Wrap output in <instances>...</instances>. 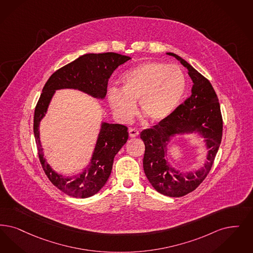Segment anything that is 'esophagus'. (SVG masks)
<instances>
[{"label": "esophagus", "instance_id": "34e87169", "mask_svg": "<svg viewBox=\"0 0 253 253\" xmlns=\"http://www.w3.org/2000/svg\"><path fill=\"white\" fill-rule=\"evenodd\" d=\"M129 135H130V137H131V138H134V137L139 135V131L135 130V129H130L129 130Z\"/></svg>", "mask_w": 253, "mask_h": 253}]
</instances>
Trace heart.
Returning a JSON list of instances; mask_svg holds the SVG:
<instances>
[{"mask_svg":"<svg viewBox=\"0 0 253 253\" xmlns=\"http://www.w3.org/2000/svg\"><path fill=\"white\" fill-rule=\"evenodd\" d=\"M122 89L112 87L107 93L115 118L128 123L139 102L142 114L151 122L168 119L179 105L186 87L182 69L158 61L139 64L122 77Z\"/></svg>","mask_w":253,"mask_h":253,"instance_id":"1","label":"heart"}]
</instances>
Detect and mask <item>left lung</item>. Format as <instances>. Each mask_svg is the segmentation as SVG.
Here are the masks:
<instances>
[{"label": "left lung", "instance_id": "left-lung-1", "mask_svg": "<svg viewBox=\"0 0 253 253\" xmlns=\"http://www.w3.org/2000/svg\"><path fill=\"white\" fill-rule=\"evenodd\" d=\"M187 69L192 79L190 97L165 121L140 132L145 144L143 168L157 192L179 198L194 191L206 178L222 138L220 105L211 83L192 66L173 52H167ZM197 133L205 138L208 160L199 170L182 172L168 161V143L177 135Z\"/></svg>", "mask_w": 253, "mask_h": 253}]
</instances>
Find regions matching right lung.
I'll use <instances>...</instances> for the list:
<instances>
[{"instance_id": "right-lung-1", "label": "right lung", "mask_w": 253, "mask_h": 253, "mask_svg": "<svg viewBox=\"0 0 253 253\" xmlns=\"http://www.w3.org/2000/svg\"><path fill=\"white\" fill-rule=\"evenodd\" d=\"M131 57L115 52L87 53L55 71L45 84L34 116V134L43 170L53 185L62 192L85 199L97 194L104 186L110 174L114 158L129 137L128 128L122 124L101 122V129L88 165L73 176H64L48 164L41 145L40 124L49 104L59 89H77L91 97L103 100L108 80L114 71Z\"/></svg>"}]
</instances>
